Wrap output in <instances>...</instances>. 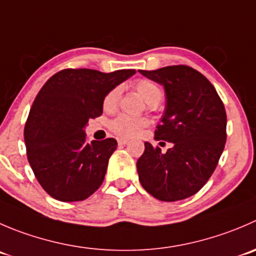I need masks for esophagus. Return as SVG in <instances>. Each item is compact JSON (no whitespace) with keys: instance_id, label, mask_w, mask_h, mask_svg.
<instances>
[{"instance_id":"34e87169","label":"esophagus","mask_w":256,"mask_h":256,"mask_svg":"<svg viewBox=\"0 0 256 256\" xmlns=\"http://www.w3.org/2000/svg\"><path fill=\"white\" fill-rule=\"evenodd\" d=\"M118 145H126V144H128V140H126V138H118Z\"/></svg>"}]
</instances>
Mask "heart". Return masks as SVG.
Segmentation results:
<instances>
[{"label":"heart","mask_w":256,"mask_h":256,"mask_svg":"<svg viewBox=\"0 0 256 256\" xmlns=\"http://www.w3.org/2000/svg\"><path fill=\"white\" fill-rule=\"evenodd\" d=\"M134 88H136L138 94L142 96L144 100L148 104L150 108H155L156 105L162 100L164 91L158 84L150 78H140L134 81ZM121 98V88H111L105 95L102 101V106L106 111H112L118 108V101ZM148 124V118H134L128 115H120L114 118L110 122V130L114 134L121 138H135L141 132L144 128H146Z\"/></svg>","instance_id":"heart-1"}]
</instances>
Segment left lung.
I'll use <instances>...</instances> for the list:
<instances>
[{"label": "left lung", "mask_w": 256, "mask_h": 256, "mask_svg": "<svg viewBox=\"0 0 256 256\" xmlns=\"http://www.w3.org/2000/svg\"><path fill=\"white\" fill-rule=\"evenodd\" d=\"M140 74L165 88L166 108L155 138L172 142V148L162 154L158 146L145 142L136 164L138 180L161 202L190 198L208 182L225 148L224 104L212 84L190 66Z\"/></svg>", "instance_id": "left-lung-1"}]
</instances>
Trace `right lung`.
<instances>
[{
    "label": "right lung",
    "instance_id": "right-lung-1",
    "mask_svg": "<svg viewBox=\"0 0 256 256\" xmlns=\"http://www.w3.org/2000/svg\"><path fill=\"white\" fill-rule=\"evenodd\" d=\"M134 74L65 68L38 91L24 125V144L32 171L50 196L81 202L100 188L118 141L88 144L84 128L88 118L101 116L106 94Z\"/></svg>",
    "mask_w": 256,
    "mask_h": 256
}]
</instances>
